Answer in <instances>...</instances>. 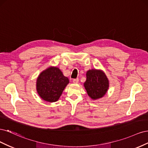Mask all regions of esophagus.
I'll list each match as a JSON object with an SVG mask.
<instances>
[{"mask_svg": "<svg viewBox=\"0 0 148 148\" xmlns=\"http://www.w3.org/2000/svg\"><path fill=\"white\" fill-rule=\"evenodd\" d=\"M78 82H79V79L78 78H76V79H73V83H78Z\"/></svg>", "mask_w": 148, "mask_h": 148, "instance_id": "obj_1", "label": "esophagus"}]
</instances>
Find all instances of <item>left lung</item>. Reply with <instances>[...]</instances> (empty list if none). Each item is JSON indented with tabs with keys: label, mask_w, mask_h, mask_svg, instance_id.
I'll return each mask as SVG.
<instances>
[{
	"label": "left lung",
	"mask_w": 148,
	"mask_h": 148,
	"mask_svg": "<svg viewBox=\"0 0 148 148\" xmlns=\"http://www.w3.org/2000/svg\"><path fill=\"white\" fill-rule=\"evenodd\" d=\"M84 86L89 96L97 99L105 95L109 88V81L102 71L92 69L87 71Z\"/></svg>",
	"instance_id": "1"
}]
</instances>
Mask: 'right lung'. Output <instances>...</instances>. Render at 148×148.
<instances>
[{"instance_id": "add662e5", "label": "right lung", "mask_w": 148, "mask_h": 148, "mask_svg": "<svg viewBox=\"0 0 148 148\" xmlns=\"http://www.w3.org/2000/svg\"><path fill=\"white\" fill-rule=\"evenodd\" d=\"M69 83L59 68L50 67L43 71L37 79L36 88L39 96L44 101L53 102L58 101Z\"/></svg>"}]
</instances>
